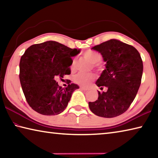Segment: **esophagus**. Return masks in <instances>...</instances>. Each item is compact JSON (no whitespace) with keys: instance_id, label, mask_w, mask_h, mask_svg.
Wrapping results in <instances>:
<instances>
[{"instance_id":"1","label":"esophagus","mask_w":158,"mask_h":158,"mask_svg":"<svg viewBox=\"0 0 158 158\" xmlns=\"http://www.w3.org/2000/svg\"><path fill=\"white\" fill-rule=\"evenodd\" d=\"M80 89H81V90H88V88L84 87V86H80Z\"/></svg>"}]
</instances>
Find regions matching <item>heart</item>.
<instances>
[{"instance_id": "heart-1", "label": "heart", "mask_w": 158, "mask_h": 158, "mask_svg": "<svg viewBox=\"0 0 158 158\" xmlns=\"http://www.w3.org/2000/svg\"><path fill=\"white\" fill-rule=\"evenodd\" d=\"M85 57L88 58L90 62L93 63L94 66H98V64L102 60V56L98 52H93V51H88V52L84 53ZM74 65V63H73V67ZM95 79V75L91 73H79L74 75L73 80L74 81L77 83V84L82 85H86L89 84V83Z\"/></svg>"}]
</instances>
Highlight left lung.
<instances>
[{
	"label": "left lung",
	"instance_id": "obj_1",
	"mask_svg": "<svg viewBox=\"0 0 158 158\" xmlns=\"http://www.w3.org/2000/svg\"><path fill=\"white\" fill-rule=\"evenodd\" d=\"M101 53L106 68L95 84L105 86L106 92L98 91L95 102H89L93 114L104 118H114L127 110L139 89L143 62L135 47L116 39L92 47Z\"/></svg>",
	"mask_w": 158,
	"mask_h": 158
}]
</instances>
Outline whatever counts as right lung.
I'll use <instances>...</instances> for the list:
<instances>
[{
	"label": "right lung",
	"instance_id": "obj_1",
	"mask_svg": "<svg viewBox=\"0 0 158 158\" xmlns=\"http://www.w3.org/2000/svg\"><path fill=\"white\" fill-rule=\"evenodd\" d=\"M79 52L55 41L33 44L26 50L19 63V79L26 101L33 110L47 116L65 110L73 93L79 87L70 84L63 89L55 79L70 74L71 57Z\"/></svg>",
	"mask_w": 158,
	"mask_h": 158
}]
</instances>
